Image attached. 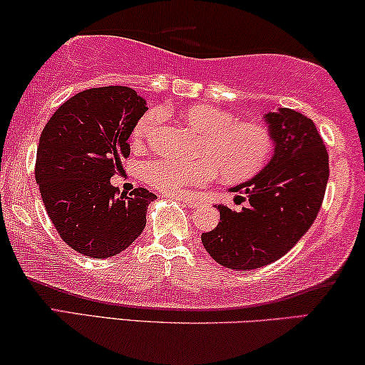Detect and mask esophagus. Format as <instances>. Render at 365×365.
Returning <instances> with one entry per match:
<instances>
[{
    "label": "esophagus",
    "instance_id": "obj_1",
    "mask_svg": "<svg viewBox=\"0 0 365 365\" xmlns=\"http://www.w3.org/2000/svg\"><path fill=\"white\" fill-rule=\"evenodd\" d=\"M173 197H176V199H179V201H182L189 207H197V206H201V204H204V199L197 197V196H173Z\"/></svg>",
    "mask_w": 365,
    "mask_h": 365
}]
</instances>
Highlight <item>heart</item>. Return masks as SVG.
I'll return each instance as SVG.
<instances>
[{
  "mask_svg": "<svg viewBox=\"0 0 365 365\" xmlns=\"http://www.w3.org/2000/svg\"><path fill=\"white\" fill-rule=\"evenodd\" d=\"M189 126L202 133L194 161L154 159L144 166V178L158 191L178 194L189 186H202L221 173L227 181H246L261 173L271 159L274 139L267 128L252 121H236L231 113L209 104H192L181 113ZM153 109L134 126L133 138L141 143L163 121Z\"/></svg>",
  "mask_w": 365,
  "mask_h": 365,
  "instance_id": "1",
  "label": "heart"
}]
</instances>
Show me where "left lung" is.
<instances>
[{"label": "left lung", "mask_w": 365, "mask_h": 365, "mask_svg": "<svg viewBox=\"0 0 365 365\" xmlns=\"http://www.w3.org/2000/svg\"><path fill=\"white\" fill-rule=\"evenodd\" d=\"M264 119L274 139L271 161L231 187L249 206L236 212L217 204L221 221L201 236L214 261L236 271L267 266L291 251L316 221L329 179V154L312 119L289 108Z\"/></svg>", "instance_id": "1"}]
</instances>
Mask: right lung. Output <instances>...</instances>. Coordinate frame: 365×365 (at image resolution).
Returning a JSON list of instances; mask_svg holds the SVG:
<instances>
[{"mask_svg": "<svg viewBox=\"0 0 365 365\" xmlns=\"http://www.w3.org/2000/svg\"><path fill=\"white\" fill-rule=\"evenodd\" d=\"M146 109L131 88H93L64 101L43 129L34 178L58 234L83 256H116L146 226L156 194L136 187L126 196L109 181Z\"/></svg>", "mask_w": 365, "mask_h": 365, "instance_id": "right-lung-1", "label": "right lung"}]
</instances>
